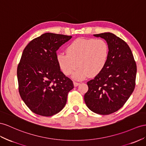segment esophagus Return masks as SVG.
Masks as SVG:
<instances>
[{
    "label": "esophagus",
    "mask_w": 146,
    "mask_h": 146,
    "mask_svg": "<svg viewBox=\"0 0 146 146\" xmlns=\"http://www.w3.org/2000/svg\"><path fill=\"white\" fill-rule=\"evenodd\" d=\"M73 84H74V86L76 87V86H78V85H80V83H78V82L74 81V82H73Z\"/></svg>",
    "instance_id": "obj_1"
}]
</instances>
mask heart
Returning <instances> with one entry per match:
<instances>
[{
  "instance_id": "heart-1",
  "label": "heart",
  "mask_w": 146,
  "mask_h": 146,
  "mask_svg": "<svg viewBox=\"0 0 146 146\" xmlns=\"http://www.w3.org/2000/svg\"><path fill=\"white\" fill-rule=\"evenodd\" d=\"M66 53H58L56 59L66 75L74 73V80L96 76L105 68L109 55V47L102 39H81L73 40L66 47Z\"/></svg>"
}]
</instances>
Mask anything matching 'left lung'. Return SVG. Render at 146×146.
Listing matches in <instances>:
<instances>
[{
  "label": "left lung",
  "mask_w": 146,
  "mask_h": 146,
  "mask_svg": "<svg viewBox=\"0 0 146 146\" xmlns=\"http://www.w3.org/2000/svg\"><path fill=\"white\" fill-rule=\"evenodd\" d=\"M105 39L109 47L106 66L88 81L84 96L87 107L100 115L114 113L123 106L135 88L136 64L128 45L113 33L94 35Z\"/></svg>",
  "instance_id": "obj_1"
}]
</instances>
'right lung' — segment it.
I'll return each instance as SVG.
<instances>
[{
  "label": "right lung",
  "mask_w": 146,
  "mask_h": 146,
  "mask_svg": "<svg viewBox=\"0 0 146 146\" xmlns=\"http://www.w3.org/2000/svg\"><path fill=\"white\" fill-rule=\"evenodd\" d=\"M72 36L46 33L33 39L23 50L17 68L20 95L33 112L50 117L65 107L74 88L58 65L56 52Z\"/></svg>",
  "instance_id": "obj_1"
}]
</instances>
